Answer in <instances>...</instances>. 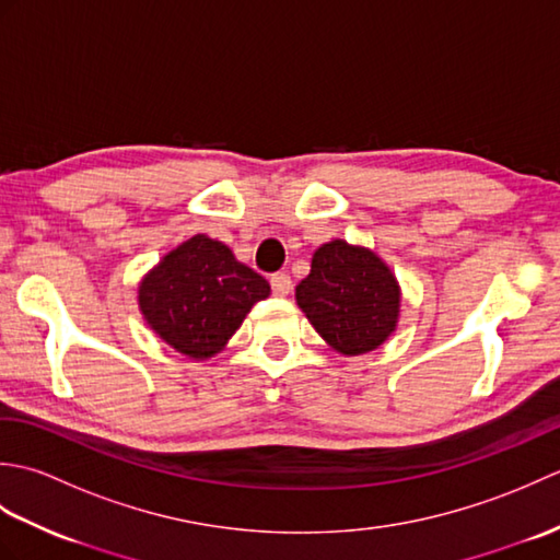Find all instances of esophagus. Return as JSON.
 Listing matches in <instances>:
<instances>
[{"label":"esophagus","mask_w":560,"mask_h":560,"mask_svg":"<svg viewBox=\"0 0 560 560\" xmlns=\"http://www.w3.org/2000/svg\"><path fill=\"white\" fill-rule=\"evenodd\" d=\"M269 283H271V293H273V295H289L291 289H293V281H291V277H289L287 271L271 273Z\"/></svg>","instance_id":"esophagus-1"}]
</instances>
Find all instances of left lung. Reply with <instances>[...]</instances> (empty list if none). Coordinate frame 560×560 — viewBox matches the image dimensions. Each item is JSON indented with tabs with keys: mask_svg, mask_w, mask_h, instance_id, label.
I'll use <instances>...</instances> for the list:
<instances>
[{
	"mask_svg": "<svg viewBox=\"0 0 560 560\" xmlns=\"http://www.w3.org/2000/svg\"><path fill=\"white\" fill-rule=\"evenodd\" d=\"M295 301L317 335L343 355L377 349L397 327V279L371 249L343 241L317 249Z\"/></svg>",
	"mask_w": 560,
	"mask_h": 560,
	"instance_id": "1",
	"label": "left lung"
}]
</instances>
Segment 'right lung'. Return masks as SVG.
Returning a JSON list of instances; mask_svg holds the SVG:
<instances>
[{
    "label": "right lung",
    "mask_w": 560,
    "mask_h": 560,
    "mask_svg": "<svg viewBox=\"0 0 560 560\" xmlns=\"http://www.w3.org/2000/svg\"><path fill=\"white\" fill-rule=\"evenodd\" d=\"M269 283L229 247L195 235L163 257L139 287V307L161 339L189 359H209L241 327Z\"/></svg>",
    "instance_id": "obj_1"
}]
</instances>
